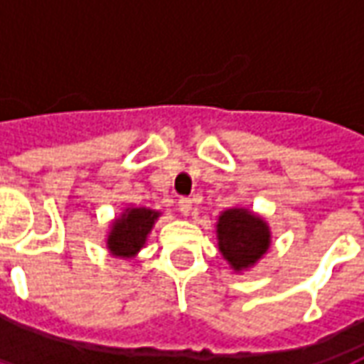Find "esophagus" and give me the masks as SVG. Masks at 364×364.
<instances>
[{
    "instance_id": "34e87169",
    "label": "esophagus",
    "mask_w": 364,
    "mask_h": 364,
    "mask_svg": "<svg viewBox=\"0 0 364 364\" xmlns=\"http://www.w3.org/2000/svg\"><path fill=\"white\" fill-rule=\"evenodd\" d=\"M178 210H180V214L182 215L192 214V210H194V206H192V200H190V198H180V202H178Z\"/></svg>"
}]
</instances>
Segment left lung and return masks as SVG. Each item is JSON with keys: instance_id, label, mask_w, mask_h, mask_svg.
Instances as JSON below:
<instances>
[{"instance_id": "left-lung-1", "label": "left lung", "mask_w": 364, "mask_h": 364, "mask_svg": "<svg viewBox=\"0 0 364 364\" xmlns=\"http://www.w3.org/2000/svg\"><path fill=\"white\" fill-rule=\"evenodd\" d=\"M218 250L235 273L250 272L267 254L272 230L265 218L247 208H228L215 222Z\"/></svg>"}]
</instances>
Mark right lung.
<instances>
[{"instance_id":"1","label":"right lung","mask_w":364,"mask_h":364,"mask_svg":"<svg viewBox=\"0 0 364 364\" xmlns=\"http://www.w3.org/2000/svg\"><path fill=\"white\" fill-rule=\"evenodd\" d=\"M162 212L144 206L124 208L112 222L107 234V250L112 257L132 259L146 245L149 234Z\"/></svg>"}]
</instances>
